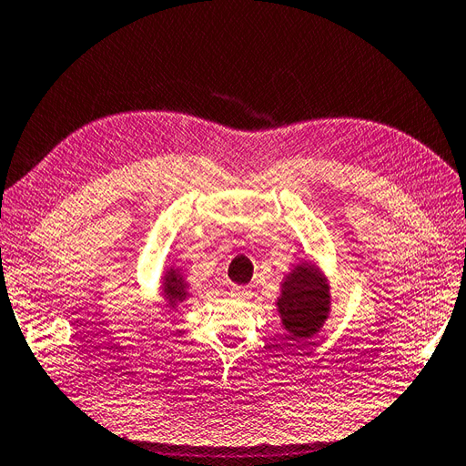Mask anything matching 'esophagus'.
Listing matches in <instances>:
<instances>
[{"label": "esophagus", "instance_id": "obj_1", "mask_svg": "<svg viewBox=\"0 0 466 466\" xmlns=\"http://www.w3.org/2000/svg\"><path fill=\"white\" fill-rule=\"evenodd\" d=\"M231 299L248 300V299H251V290L245 289V287H235V289H231Z\"/></svg>", "mask_w": 466, "mask_h": 466}]
</instances>
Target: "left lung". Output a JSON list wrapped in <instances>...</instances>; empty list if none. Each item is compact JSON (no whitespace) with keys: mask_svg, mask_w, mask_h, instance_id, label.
Here are the masks:
<instances>
[{"mask_svg":"<svg viewBox=\"0 0 466 466\" xmlns=\"http://www.w3.org/2000/svg\"><path fill=\"white\" fill-rule=\"evenodd\" d=\"M275 304L280 324L290 338L309 339L322 330L330 316V280L319 263L304 258L282 279Z\"/></svg>","mask_w":466,"mask_h":466,"instance_id":"obj_1","label":"left lung"}]
</instances>
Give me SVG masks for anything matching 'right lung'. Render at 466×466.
<instances>
[{
	"label": "right lung",
	"instance_id": "right-lung-1",
	"mask_svg": "<svg viewBox=\"0 0 466 466\" xmlns=\"http://www.w3.org/2000/svg\"><path fill=\"white\" fill-rule=\"evenodd\" d=\"M160 285H162L160 290H162V297L166 302V309H169V310H177L179 306L189 299L191 287L184 277V268L174 265V263L166 267Z\"/></svg>",
	"mask_w": 466,
	"mask_h": 466
}]
</instances>
